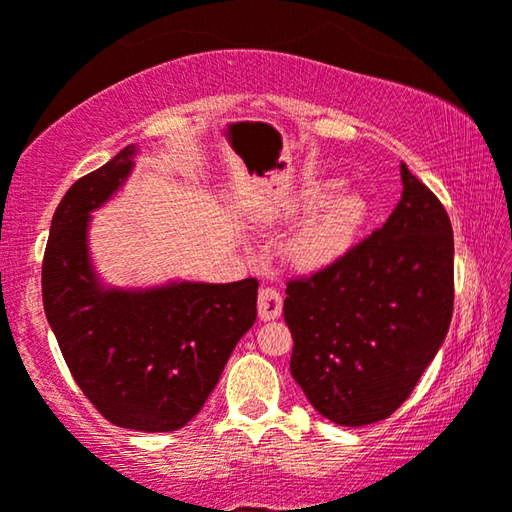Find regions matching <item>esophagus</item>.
<instances>
[{"label": "esophagus", "instance_id": "esophagus-1", "mask_svg": "<svg viewBox=\"0 0 512 512\" xmlns=\"http://www.w3.org/2000/svg\"><path fill=\"white\" fill-rule=\"evenodd\" d=\"M283 311V297L277 288H263L258 293V316L261 320L279 318Z\"/></svg>", "mask_w": 512, "mask_h": 512}]
</instances>
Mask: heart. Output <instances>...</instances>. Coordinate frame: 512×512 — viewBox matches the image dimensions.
<instances>
[{
    "label": "heart",
    "mask_w": 512,
    "mask_h": 512,
    "mask_svg": "<svg viewBox=\"0 0 512 512\" xmlns=\"http://www.w3.org/2000/svg\"><path fill=\"white\" fill-rule=\"evenodd\" d=\"M327 187L309 190L300 210H311L293 240V256L302 267H325L343 256L366 219V201L355 192H336L322 204Z\"/></svg>",
    "instance_id": "1"
}]
</instances>
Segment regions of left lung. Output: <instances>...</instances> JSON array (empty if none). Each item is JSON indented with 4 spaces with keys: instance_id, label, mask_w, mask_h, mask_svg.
I'll return each mask as SVG.
<instances>
[{
    "instance_id": "obj_1",
    "label": "left lung",
    "mask_w": 512,
    "mask_h": 512,
    "mask_svg": "<svg viewBox=\"0 0 512 512\" xmlns=\"http://www.w3.org/2000/svg\"><path fill=\"white\" fill-rule=\"evenodd\" d=\"M400 178L403 196L382 229L286 288L290 373L338 426H368L396 412L451 325V219L405 164Z\"/></svg>"
}]
</instances>
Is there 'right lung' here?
<instances>
[{
  "label": "right lung",
  "mask_w": 512,
  "mask_h": 512,
  "mask_svg": "<svg viewBox=\"0 0 512 512\" xmlns=\"http://www.w3.org/2000/svg\"><path fill=\"white\" fill-rule=\"evenodd\" d=\"M137 146L70 187L43 256V306L61 355L93 407L119 428L171 432L192 421L256 320L258 281L102 286L86 233L91 212L130 176Z\"/></svg>",
  "instance_id": "obj_1"
}]
</instances>
